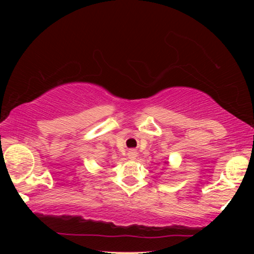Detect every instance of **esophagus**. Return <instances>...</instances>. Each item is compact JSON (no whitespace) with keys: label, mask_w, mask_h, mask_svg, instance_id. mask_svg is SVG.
Returning <instances> with one entry per match:
<instances>
[{"label":"esophagus","mask_w":254,"mask_h":254,"mask_svg":"<svg viewBox=\"0 0 254 254\" xmlns=\"http://www.w3.org/2000/svg\"><path fill=\"white\" fill-rule=\"evenodd\" d=\"M127 157H128V159H131V160H134V159H136L137 153H136L135 150H130V151H128V153H127Z\"/></svg>","instance_id":"1"}]
</instances>
